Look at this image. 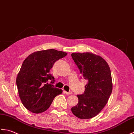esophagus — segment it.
Returning a JSON list of instances; mask_svg holds the SVG:
<instances>
[{
    "mask_svg": "<svg viewBox=\"0 0 134 134\" xmlns=\"http://www.w3.org/2000/svg\"><path fill=\"white\" fill-rule=\"evenodd\" d=\"M64 93L66 94L67 95H70V94H72V92H67L66 91H64Z\"/></svg>",
    "mask_w": 134,
    "mask_h": 134,
    "instance_id": "34e87169",
    "label": "esophagus"
}]
</instances>
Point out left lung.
<instances>
[{
    "mask_svg": "<svg viewBox=\"0 0 134 134\" xmlns=\"http://www.w3.org/2000/svg\"><path fill=\"white\" fill-rule=\"evenodd\" d=\"M71 55L82 77L88 81L84 93L77 95L78 103L71 110L79 119H91L105 107L112 91L110 68L104 59L93 53H75Z\"/></svg>",
    "mask_w": 134,
    "mask_h": 134,
    "instance_id": "8db88e82",
    "label": "left lung"
}]
</instances>
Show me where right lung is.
<instances>
[{
	"label": "right lung",
	"instance_id": "right-lung-1",
	"mask_svg": "<svg viewBox=\"0 0 134 134\" xmlns=\"http://www.w3.org/2000/svg\"><path fill=\"white\" fill-rule=\"evenodd\" d=\"M54 49L33 53L24 60L16 79L19 97L23 105L34 113H40L50 107L62 90L54 87V77L50 73L54 64L67 55ZM51 80V84L48 81Z\"/></svg>",
	"mask_w": 134,
	"mask_h": 134
}]
</instances>
